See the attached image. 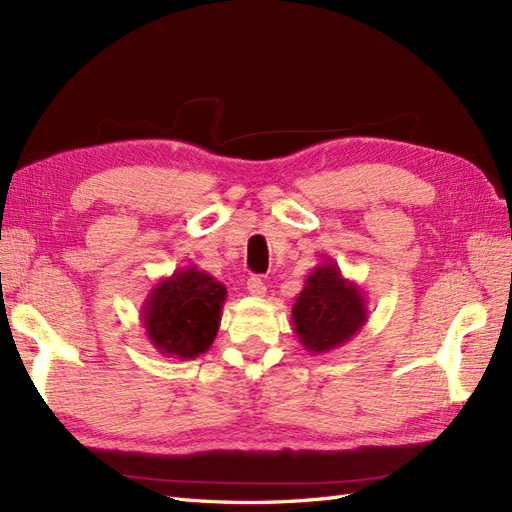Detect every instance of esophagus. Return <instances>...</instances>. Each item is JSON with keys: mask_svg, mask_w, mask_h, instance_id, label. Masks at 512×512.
Instances as JSON below:
<instances>
[{"mask_svg": "<svg viewBox=\"0 0 512 512\" xmlns=\"http://www.w3.org/2000/svg\"><path fill=\"white\" fill-rule=\"evenodd\" d=\"M247 293L254 295V297H262L267 293V286L260 278H256V275H252V278L247 280Z\"/></svg>", "mask_w": 512, "mask_h": 512, "instance_id": "obj_1", "label": "esophagus"}]
</instances>
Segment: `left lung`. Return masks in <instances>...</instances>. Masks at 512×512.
Instances as JSON below:
<instances>
[{
    "label": "left lung",
    "mask_w": 512,
    "mask_h": 512,
    "mask_svg": "<svg viewBox=\"0 0 512 512\" xmlns=\"http://www.w3.org/2000/svg\"><path fill=\"white\" fill-rule=\"evenodd\" d=\"M368 321L362 286L347 280L334 260L314 267L293 303L290 323L308 353H329L349 342Z\"/></svg>",
    "instance_id": "1"
}]
</instances>
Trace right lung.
I'll return each mask as SVG.
<instances>
[{
  "instance_id": "right-lung-1",
  "label": "right lung",
  "mask_w": 512,
  "mask_h": 512,
  "mask_svg": "<svg viewBox=\"0 0 512 512\" xmlns=\"http://www.w3.org/2000/svg\"><path fill=\"white\" fill-rule=\"evenodd\" d=\"M224 303L226 286L211 273L187 265L150 288L140 321L161 355L193 359L211 349Z\"/></svg>"
}]
</instances>
